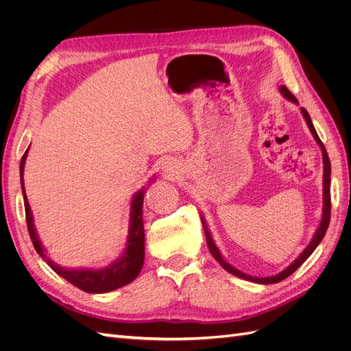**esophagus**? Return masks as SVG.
Returning a JSON list of instances; mask_svg holds the SVG:
<instances>
[{
  "label": "esophagus",
  "mask_w": 351,
  "mask_h": 351,
  "mask_svg": "<svg viewBox=\"0 0 351 351\" xmlns=\"http://www.w3.org/2000/svg\"><path fill=\"white\" fill-rule=\"evenodd\" d=\"M164 169H165V173H167L168 176H176L178 167H177L174 162H167L165 167H164Z\"/></svg>",
  "instance_id": "1"
}]
</instances>
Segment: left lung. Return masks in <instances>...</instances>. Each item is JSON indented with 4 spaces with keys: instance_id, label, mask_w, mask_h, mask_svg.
I'll return each mask as SVG.
<instances>
[{
    "instance_id": "1",
    "label": "left lung",
    "mask_w": 351,
    "mask_h": 351,
    "mask_svg": "<svg viewBox=\"0 0 351 351\" xmlns=\"http://www.w3.org/2000/svg\"><path fill=\"white\" fill-rule=\"evenodd\" d=\"M280 92L282 93V97H284L285 99H289V101H291V102H294V104H299V101H297V99L294 98V95H293L289 89H287L285 86H281V88H280ZM300 111H302V114H303V117H304V120H306V123H307V127H309L311 133H312L313 137H315L316 143L321 146V151H322V159H324V182H322V183H324V186H322V187H324V189H322V193H324V195H322V196H324V208H322L321 224H319V227H317V230H316V232H315L313 239L311 240V243L307 244V247L300 253V256L297 258L291 265H289V267H287L284 271H281L280 274L274 275V277L259 278V277H252V275H247V274H244V272L239 271L237 268L231 267V265H230L228 262H226L224 259H222L218 247L215 246L214 239H212L210 232H209V230H208L206 221H205L204 217L200 215V221H202V226H204V230H205L206 244H208V249H209L210 254L215 258V261H217V262L221 265V267L224 268L227 272H230V274H232V275H236V277H239V278L247 280V281H252V282H258V284H275V282H280V281L285 280L287 277H290V275H291L297 268H299L300 265H302L307 258L311 256V254L313 253V250L317 247V244H319V243L322 241V239H324V236H325V232H326V230H328L329 219H331V162H329V158H328L325 146H324V143L321 142L319 136H317V133H316V130H315V127H313V124H312L309 112H307L304 108H300Z\"/></svg>"
}]
</instances>
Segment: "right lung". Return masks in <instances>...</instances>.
Instances as JSON below:
<instances>
[{"label":"right lung","mask_w":351,"mask_h":351,"mask_svg":"<svg viewBox=\"0 0 351 351\" xmlns=\"http://www.w3.org/2000/svg\"><path fill=\"white\" fill-rule=\"evenodd\" d=\"M27 152H29V147L26 149L25 155L22 156V161H20V182H22V190H23L26 224L29 230V236L39 256L44 259L49 267L60 275V277L67 280L70 284L76 285L77 289L86 293H92V294L108 293L134 281L137 275H139L145 261V230H143V219H142L145 187H142L139 192H136L132 199L129 237H127V244L121 256L117 261H114L112 263H110L108 267L99 268V269H92V268L90 269H86V268L69 269L64 267H60V265H57L54 261H51L47 256L45 249L42 246V243L38 237V232L35 230L34 217H32V210L26 197L25 183H23V171H25ZM151 182H154V178Z\"/></svg>","instance_id":"right-lung-1"}]
</instances>
